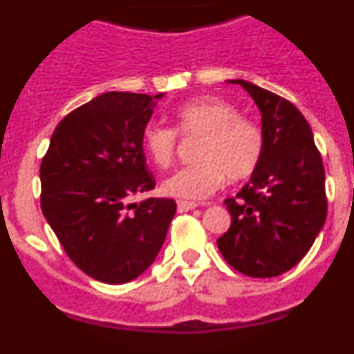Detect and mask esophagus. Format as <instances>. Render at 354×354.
<instances>
[{
    "mask_svg": "<svg viewBox=\"0 0 354 354\" xmlns=\"http://www.w3.org/2000/svg\"><path fill=\"white\" fill-rule=\"evenodd\" d=\"M196 204L195 202H186V200H177V211L179 212H187L195 209Z\"/></svg>",
    "mask_w": 354,
    "mask_h": 354,
    "instance_id": "esophagus-1",
    "label": "esophagus"
}]
</instances>
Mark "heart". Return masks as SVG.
Returning <instances> with one entry per match:
<instances>
[{"instance_id": "1", "label": "heart", "mask_w": 354, "mask_h": 354, "mask_svg": "<svg viewBox=\"0 0 354 354\" xmlns=\"http://www.w3.org/2000/svg\"><path fill=\"white\" fill-rule=\"evenodd\" d=\"M175 129L149 122L142 129V145L159 168L175 161L180 136H200L196 162L180 168L165 183V192L179 198L198 200L212 195L230 180L246 179L259 167L264 152V133L253 118L239 115L232 102L220 97H198L183 102L174 111Z\"/></svg>"}]
</instances>
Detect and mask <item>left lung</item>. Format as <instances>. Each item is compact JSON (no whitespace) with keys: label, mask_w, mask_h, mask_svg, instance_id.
I'll list each match as a JSON object with an SVG mask.
<instances>
[{"label":"left lung","mask_w":354,"mask_h":354,"mask_svg":"<svg viewBox=\"0 0 354 354\" xmlns=\"http://www.w3.org/2000/svg\"><path fill=\"white\" fill-rule=\"evenodd\" d=\"M230 83L261 109L264 152L248 184L225 200L232 223L216 243L239 273L278 277L305 257L326 220L323 158L292 102L245 80Z\"/></svg>","instance_id":"obj_1"}]
</instances>
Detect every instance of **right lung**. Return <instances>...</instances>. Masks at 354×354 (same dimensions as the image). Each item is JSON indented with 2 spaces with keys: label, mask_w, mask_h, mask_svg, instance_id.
I'll list each match as a JSON object with an SVG mask.
<instances>
[{
  "label": "right lung",
  "mask_w": 354,
  "mask_h": 354,
  "mask_svg": "<svg viewBox=\"0 0 354 354\" xmlns=\"http://www.w3.org/2000/svg\"><path fill=\"white\" fill-rule=\"evenodd\" d=\"M152 108L147 93L97 95L62 118L40 162L44 216L68 259L99 282L140 277L177 209L171 198L131 202L156 186L142 145Z\"/></svg>",
  "instance_id": "add662e5"
}]
</instances>
